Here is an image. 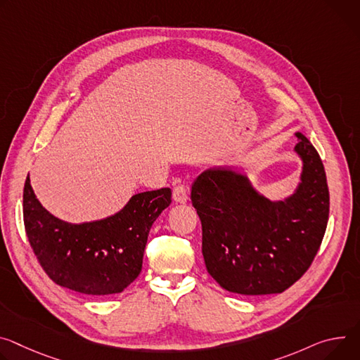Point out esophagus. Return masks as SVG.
<instances>
[{"mask_svg":"<svg viewBox=\"0 0 360 360\" xmlns=\"http://www.w3.org/2000/svg\"><path fill=\"white\" fill-rule=\"evenodd\" d=\"M172 197L176 202L179 204H185L188 201V191H186V186L185 185H176L174 188V193Z\"/></svg>","mask_w":360,"mask_h":360,"instance_id":"obj_1","label":"esophagus"}]
</instances>
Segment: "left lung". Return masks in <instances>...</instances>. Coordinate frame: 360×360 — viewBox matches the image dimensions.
<instances>
[{"label":"left lung","mask_w":360,"mask_h":360,"mask_svg":"<svg viewBox=\"0 0 360 360\" xmlns=\"http://www.w3.org/2000/svg\"><path fill=\"white\" fill-rule=\"evenodd\" d=\"M294 148L303 160L302 182L284 201L259 195L245 175L204 171L191 201L202 225V255L212 278L231 292H283L311 266L329 219L323 162L300 132Z\"/></svg>","instance_id":"8db88e82"}]
</instances>
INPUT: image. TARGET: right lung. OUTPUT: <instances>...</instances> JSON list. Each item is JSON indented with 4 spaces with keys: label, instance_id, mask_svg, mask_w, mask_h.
I'll return each instance as SVG.
<instances>
[{
    "label": "right lung",
    "instance_id": "1",
    "mask_svg": "<svg viewBox=\"0 0 360 360\" xmlns=\"http://www.w3.org/2000/svg\"><path fill=\"white\" fill-rule=\"evenodd\" d=\"M171 197L169 188L141 192L112 217L69 224L43 208L27 176L22 192L27 238L56 284L90 296L120 292L139 276L150 226L169 207Z\"/></svg>",
    "mask_w": 360,
    "mask_h": 360
}]
</instances>
